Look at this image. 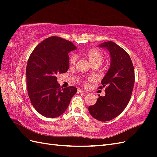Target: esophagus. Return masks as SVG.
<instances>
[{
  "label": "esophagus",
  "mask_w": 157,
  "mask_h": 157,
  "mask_svg": "<svg viewBox=\"0 0 157 157\" xmlns=\"http://www.w3.org/2000/svg\"><path fill=\"white\" fill-rule=\"evenodd\" d=\"M85 92L84 90H82V89H80V88H78V91H77L78 93H82V92Z\"/></svg>",
  "instance_id": "esophagus-1"
}]
</instances>
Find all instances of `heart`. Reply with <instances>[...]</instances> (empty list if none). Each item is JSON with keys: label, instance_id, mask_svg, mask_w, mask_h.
<instances>
[{"label": "heart", "instance_id": "1", "mask_svg": "<svg viewBox=\"0 0 157 157\" xmlns=\"http://www.w3.org/2000/svg\"><path fill=\"white\" fill-rule=\"evenodd\" d=\"M84 55L87 57L90 64L92 66H100L104 60V57L103 54L96 48H90L85 52ZM77 58L75 56H71L69 59V64L71 67H73L76 63ZM92 78H88L84 80V84H86L88 81H93Z\"/></svg>", "mask_w": 157, "mask_h": 157}]
</instances>
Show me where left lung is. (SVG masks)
<instances>
[{"instance_id": "8db88e82", "label": "left lung", "mask_w": 157, "mask_h": 157, "mask_svg": "<svg viewBox=\"0 0 157 157\" xmlns=\"http://www.w3.org/2000/svg\"><path fill=\"white\" fill-rule=\"evenodd\" d=\"M99 46L106 48L111 56L110 67L98 88H105V96L99 95L97 102L89 106L88 111L94 118L105 122L119 115L129 103L135 74L129 54L121 46L112 41L101 43Z\"/></svg>"}]
</instances>
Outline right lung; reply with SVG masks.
<instances>
[{
    "mask_svg": "<svg viewBox=\"0 0 157 157\" xmlns=\"http://www.w3.org/2000/svg\"><path fill=\"white\" fill-rule=\"evenodd\" d=\"M76 49L69 40L50 36L30 55L26 68L28 95L33 106L42 116L55 118L62 115L77 92L75 86L61 87L56 77L68 71V54Z\"/></svg>",
    "mask_w": 157,
    "mask_h": 157,
    "instance_id": "1",
    "label": "right lung"
}]
</instances>
